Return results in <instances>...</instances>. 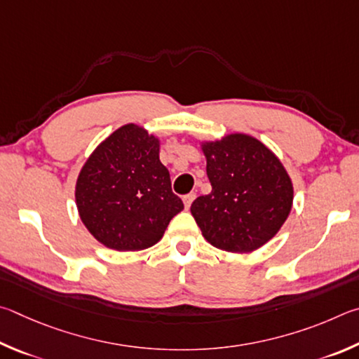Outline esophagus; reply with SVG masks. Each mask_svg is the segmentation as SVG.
I'll return each mask as SVG.
<instances>
[{"label": "esophagus", "instance_id": "34e87169", "mask_svg": "<svg viewBox=\"0 0 359 359\" xmlns=\"http://www.w3.org/2000/svg\"><path fill=\"white\" fill-rule=\"evenodd\" d=\"M194 198H196V194H194V192H191V194H187V196H184V197H183V202H184V206H186V210H187V208H189V206H191V203L194 202Z\"/></svg>", "mask_w": 359, "mask_h": 359}]
</instances>
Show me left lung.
Listing matches in <instances>:
<instances>
[{
  "instance_id": "8db88e82",
  "label": "left lung",
  "mask_w": 359,
  "mask_h": 359,
  "mask_svg": "<svg viewBox=\"0 0 359 359\" xmlns=\"http://www.w3.org/2000/svg\"><path fill=\"white\" fill-rule=\"evenodd\" d=\"M212 191L191 212L205 240L227 252L246 254L278 233L290 215L293 184L271 149L246 134L202 143Z\"/></svg>"
}]
</instances>
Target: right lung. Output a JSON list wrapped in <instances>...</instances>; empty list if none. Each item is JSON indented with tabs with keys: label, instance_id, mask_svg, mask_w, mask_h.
<instances>
[{
	"label": "right lung",
	"instance_id": "right-lung-1",
	"mask_svg": "<svg viewBox=\"0 0 359 359\" xmlns=\"http://www.w3.org/2000/svg\"><path fill=\"white\" fill-rule=\"evenodd\" d=\"M75 203L88 231L121 252L154 246L184 208L159 161V138L132 123L88 157L75 184Z\"/></svg>",
	"mask_w": 359,
	"mask_h": 359
}]
</instances>
